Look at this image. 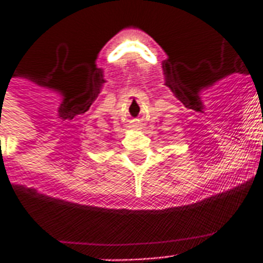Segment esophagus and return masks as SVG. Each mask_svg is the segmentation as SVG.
<instances>
[{
  "mask_svg": "<svg viewBox=\"0 0 263 263\" xmlns=\"http://www.w3.org/2000/svg\"><path fill=\"white\" fill-rule=\"evenodd\" d=\"M131 127H132V129H139V124H132V125H131Z\"/></svg>",
  "mask_w": 263,
  "mask_h": 263,
  "instance_id": "34e87169",
  "label": "esophagus"
}]
</instances>
